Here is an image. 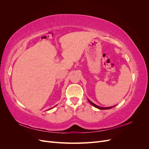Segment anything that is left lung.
Returning <instances> with one entry per match:
<instances>
[{
    "instance_id": "left-lung-1",
    "label": "left lung",
    "mask_w": 149,
    "mask_h": 149,
    "mask_svg": "<svg viewBox=\"0 0 149 149\" xmlns=\"http://www.w3.org/2000/svg\"><path fill=\"white\" fill-rule=\"evenodd\" d=\"M88 100L90 104H92L93 106H94L95 107L97 108V109H101V110H103V109H111V108H112V107H115V106H116V105H115V106H111V107H100V106H97L96 104H94L93 102H91V101H90L89 100H88Z\"/></svg>"
}]
</instances>
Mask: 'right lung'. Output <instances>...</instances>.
Masks as SVG:
<instances>
[{"mask_svg": "<svg viewBox=\"0 0 149 149\" xmlns=\"http://www.w3.org/2000/svg\"><path fill=\"white\" fill-rule=\"evenodd\" d=\"M51 109H52V108H51ZM49 109H48V110H49Z\"/></svg>", "mask_w": 149, "mask_h": 149, "instance_id": "obj_1", "label": "right lung"}]
</instances>
